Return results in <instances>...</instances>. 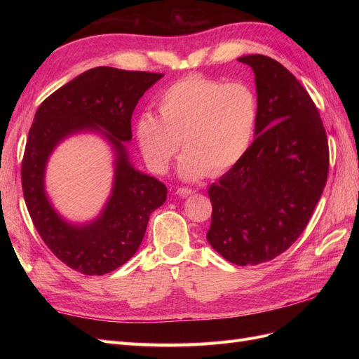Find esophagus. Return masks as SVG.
<instances>
[{
    "label": "esophagus",
    "instance_id": "esophagus-1",
    "mask_svg": "<svg viewBox=\"0 0 359 359\" xmlns=\"http://www.w3.org/2000/svg\"><path fill=\"white\" fill-rule=\"evenodd\" d=\"M193 193H194V190H193V189H189V187H180V189L177 190V194H180V196H182V198L190 196V194H193Z\"/></svg>",
    "mask_w": 359,
    "mask_h": 359
}]
</instances>
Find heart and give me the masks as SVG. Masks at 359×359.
<instances>
[{"instance_id":"obj_1","label":"heart","mask_w":359,"mask_h":359,"mask_svg":"<svg viewBox=\"0 0 359 359\" xmlns=\"http://www.w3.org/2000/svg\"><path fill=\"white\" fill-rule=\"evenodd\" d=\"M160 114L144 112L136 123L137 142L148 166L165 172L181 148V177L223 175L241 161L259 116L256 93L245 82L190 74L160 95Z\"/></svg>"}]
</instances>
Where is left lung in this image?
Returning a JSON list of instances; mask_svg holds the SVG:
<instances>
[{
	"label": "left lung",
	"mask_w": 359,
	"mask_h": 359,
	"mask_svg": "<svg viewBox=\"0 0 359 359\" xmlns=\"http://www.w3.org/2000/svg\"><path fill=\"white\" fill-rule=\"evenodd\" d=\"M253 69L256 139L236 166L208 190L206 240L229 262L245 266L277 257L306 229L328 178V139L309 93L286 67L245 55Z\"/></svg>",
	"instance_id": "1"
}]
</instances>
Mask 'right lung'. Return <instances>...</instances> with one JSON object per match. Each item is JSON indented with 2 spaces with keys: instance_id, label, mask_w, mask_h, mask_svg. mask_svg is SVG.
Instances as JSON below:
<instances>
[{
  "instance_id": "1",
  "label": "right lung",
  "mask_w": 359,
  "mask_h": 359,
  "mask_svg": "<svg viewBox=\"0 0 359 359\" xmlns=\"http://www.w3.org/2000/svg\"><path fill=\"white\" fill-rule=\"evenodd\" d=\"M161 73L95 67L43 102L34 116L22 160V190L39 235L61 262L85 276H103L124 265L142 243L149 215L166 201L157 178L133 168L124 142L132 140V115ZM103 134L116 153L114 187L95 221L73 225L53 208L44 191L48 156L66 137Z\"/></svg>"
}]
</instances>
